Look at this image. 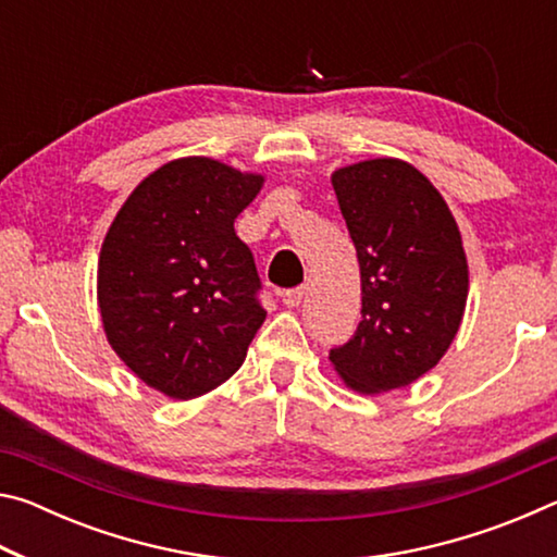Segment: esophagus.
<instances>
[{"instance_id": "esophagus-1", "label": "esophagus", "mask_w": 557, "mask_h": 557, "mask_svg": "<svg viewBox=\"0 0 557 557\" xmlns=\"http://www.w3.org/2000/svg\"><path fill=\"white\" fill-rule=\"evenodd\" d=\"M305 299V287H292L282 292V305L285 307H299Z\"/></svg>"}]
</instances>
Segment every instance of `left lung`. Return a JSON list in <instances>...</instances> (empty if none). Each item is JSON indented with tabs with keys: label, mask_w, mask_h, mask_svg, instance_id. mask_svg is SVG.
Returning a JSON list of instances; mask_svg holds the SVG:
<instances>
[{
	"label": "left lung",
	"mask_w": 557,
	"mask_h": 557,
	"mask_svg": "<svg viewBox=\"0 0 557 557\" xmlns=\"http://www.w3.org/2000/svg\"><path fill=\"white\" fill-rule=\"evenodd\" d=\"M361 268V322L329 361L358 393H385L435 369L461 324L469 270L435 186L400 159L332 176Z\"/></svg>",
	"instance_id": "obj_1"
}]
</instances>
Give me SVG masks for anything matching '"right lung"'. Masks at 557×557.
I'll return each mask as SVG.
<instances>
[{
	"instance_id": "add662e5",
	"label": "right lung",
	"mask_w": 557,
	"mask_h": 557,
	"mask_svg": "<svg viewBox=\"0 0 557 557\" xmlns=\"http://www.w3.org/2000/svg\"><path fill=\"white\" fill-rule=\"evenodd\" d=\"M260 174L186 157L149 174L100 250L98 301L115 354L147 385L199 398L240 369L265 322L262 282L238 213Z\"/></svg>"
}]
</instances>
